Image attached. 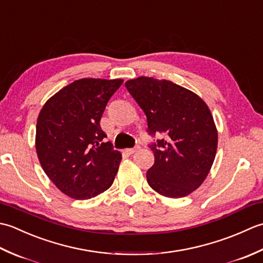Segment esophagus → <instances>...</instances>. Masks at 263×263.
<instances>
[{"label": "esophagus", "mask_w": 263, "mask_h": 263, "mask_svg": "<svg viewBox=\"0 0 263 263\" xmlns=\"http://www.w3.org/2000/svg\"><path fill=\"white\" fill-rule=\"evenodd\" d=\"M140 149V146H135L133 148H130V149H126V152L128 154H135L136 152H138V150Z\"/></svg>", "instance_id": "esophagus-1"}]
</instances>
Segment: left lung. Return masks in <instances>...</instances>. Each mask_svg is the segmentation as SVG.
Listing matches in <instances>:
<instances>
[{
  "label": "left lung",
  "mask_w": 263,
  "mask_h": 263,
  "mask_svg": "<svg viewBox=\"0 0 263 263\" xmlns=\"http://www.w3.org/2000/svg\"><path fill=\"white\" fill-rule=\"evenodd\" d=\"M125 87L147 116L148 135L164 136L149 144L155 163L148 184L164 197H185L202 184L215 160L218 133L208 106L168 80L140 77Z\"/></svg>",
  "instance_id": "8db88e82"
}]
</instances>
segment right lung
Masks as SVG:
<instances>
[{
	"label": "right lung",
	"instance_id": "add662e5",
	"mask_svg": "<svg viewBox=\"0 0 263 263\" xmlns=\"http://www.w3.org/2000/svg\"><path fill=\"white\" fill-rule=\"evenodd\" d=\"M122 83V79L76 80L49 98L39 113L38 159L49 180L71 198H93L114 182L122 155L104 142L99 122Z\"/></svg>",
	"mask_w": 263,
	"mask_h": 263
}]
</instances>
